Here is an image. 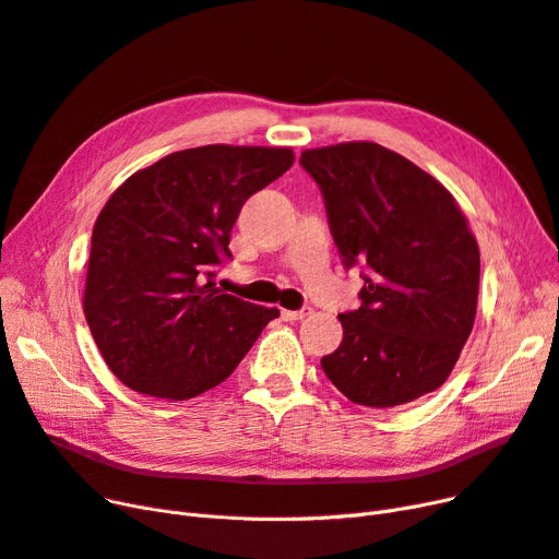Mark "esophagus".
I'll use <instances>...</instances> for the list:
<instances>
[{
    "instance_id": "1",
    "label": "esophagus",
    "mask_w": 559,
    "mask_h": 559,
    "mask_svg": "<svg viewBox=\"0 0 559 559\" xmlns=\"http://www.w3.org/2000/svg\"><path fill=\"white\" fill-rule=\"evenodd\" d=\"M311 313H313L311 308H299V311H283L281 316H283V320H287V322H297V320L308 318Z\"/></svg>"
}]
</instances>
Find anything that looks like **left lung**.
Masks as SVG:
<instances>
[{
  "mask_svg": "<svg viewBox=\"0 0 559 559\" xmlns=\"http://www.w3.org/2000/svg\"><path fill=\"white\" fill-rule=\"evenodd\" d=\"M345 266H366L361 306L324 376L357 405L396 407L442 386L472 334L479 246L459 202L378 142L306 150Z\"/></svg>",
  "mask_w": 559,
  "mask_h": 559,
  "instance_id": "1",
  "label": "left lung"
}]
</instances>
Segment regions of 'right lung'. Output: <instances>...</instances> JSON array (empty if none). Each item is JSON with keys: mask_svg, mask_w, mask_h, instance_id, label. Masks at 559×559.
I'll return each mask as SVG.
<instances>
[{"mask_svg": "<svg viewBox=\"0 0 559 559\" xmlns=\"http://www.w3.org/2000/svg\"><path fill=\"white\" fill-rule=\"evenodd\" d=\"M290 147H204L168 154L123 181L92 233L85 318L112 373L140 394L186 401L233 373L278 318L225 295L243 202L290 170Z\"/></svg>", "mask_w": 559, "mask_h": 559, "instance_id": "1", "label": "right lung"}]
</instances>
